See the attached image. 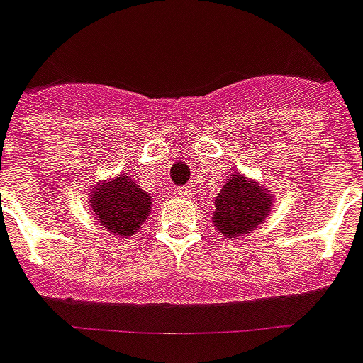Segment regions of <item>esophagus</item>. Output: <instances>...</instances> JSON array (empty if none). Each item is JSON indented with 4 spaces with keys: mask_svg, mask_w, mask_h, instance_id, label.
I'll use <instances>...</instances> for the list:
<instances>
[{
    "mask_svg": "<svg viewBox=\"0 0 363 363\" xmlns=\"http://www.w3.org/2000/svg\"><path fill=\"white\" fill-rule=\"evenodd\" d=\"M177 196L182 197V199H186V197L190 196V188H188V186H179V188H177Z\"/></svg>",
    "mask_w": 363,
    "mask_h": 363,
    "instance_id": "1",
    "label": "esophagus"
}]
</instances>
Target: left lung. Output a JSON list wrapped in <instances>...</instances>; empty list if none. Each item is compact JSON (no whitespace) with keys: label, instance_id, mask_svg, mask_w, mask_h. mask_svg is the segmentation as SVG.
Returning a JSON list of instances; mask_svg holds the SVG:
<instances>
[{"label":"left lung","instance_id":"1","mask_svg":"<svg viewBox=\"0 0 363 363\" xmlns=\"http://www.w3.org/2000/svg\"><path fill=\"white\" fill-rule=\"evenodd\" d=\"M270 207L272 196L263 186L235 173L214 199L212 222L223 237H244L264 222Z\"/></svg>","mask_w":363,"mask_h":363}]
</instances>
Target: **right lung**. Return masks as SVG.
<instances>
[{
	"label": "right lung",
	"mask_w": 363,
	"mask_h": 363,
	"mask_svg": "<svg viewBox=\"0 0 363 363\" xmlns=\"http://www.w3.org/2000/svg\"><path fill=\"white\" fill-rule=\"evenodd\" d=\"M89 203L100 225L117 237H132L151 214L152 205L151 196L123 173L99 182L91 191Z\"/></svg>",
	"instance_id": "add662e5"
}]
</instances>
